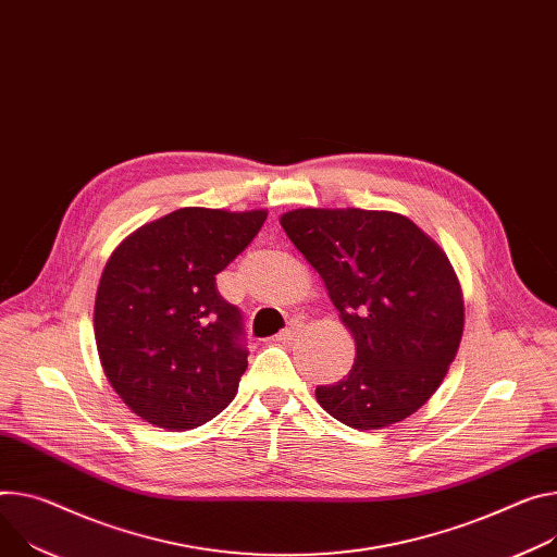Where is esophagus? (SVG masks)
<instances>
[{
	"label": "esophagus",
	"mask_w": 557,
	"mask_h": 557,
	"mask_svg": "<svg viewBox=\"0 0 557 557\" xmlns=\"http://www.w3.org/2000/svg\"><path fill=\"white\" fill-rule=\"evenodd\" d=\"M297 331H299V324H297V322H290L284 331H280V333L275 335V339H277V342H288V339L295 337Z\"/></svg>",
	"instance_id": "1"
}]
</instances>
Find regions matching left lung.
<instances>
[{
    "label": "left lung",
    "instance_id": "8db88e82",
    "mask_svg": "<svg viewBox=\"0 0 557 557\" xmlns=\"http://www.w3.org/2000/svg\"><path fill=\"white\" fill-rule=\"evenodd\" d=\"M280 222L358 346L348 375L315 388L322 409L360 431L416 413L444 380L465 329L460 284L442 248L388 211L297 209Z\"/></svg>",
    "mask_w": 557,
    "mask_h": 557
}]
</instances>
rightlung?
Returning <instances> with one entry per match:
<instances>
[{"instance_id": "obj_1", "label": "right lung", "mask_w": 557, "mask_h": 557, "mask_svg": "<svg viewBox=\"0 0 557 557\" xmlns=\"http://www.w3.org/2000/svg\"><path fill=\"white\" fill-rule=\"evenodd\" d=\"M267 211L180 209L126 237L95 299L99 360L141 420L186 431L220 416L246 371L242 311L220 295L224 271Z\"/></svg>"}]
</instances>
